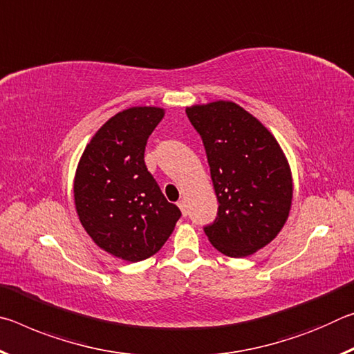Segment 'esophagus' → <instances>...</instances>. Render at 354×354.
<instances>
[{
    "label": "esophagus",
    "instance_id": "1",
    "mask_svg": "<svg viewBox=\"0 0 354 354\" xmlns=\"http://www.w3.org/2000/svg\"><path fill=\"white\" fill-rule=\"evenodd\" d=\"M178 207L181 209V212H183L184 217H187L189 211H187V205H185V201H184V200H179V201H178Z\"/></svg>",
    "mask_w": 354,
    "mask_h": 354
}]
</instances>
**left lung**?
Returning <instances> with one entry per match:
<instances>
[{
	"instance_id": "left-lung-1",
	"label": "left lung",
	"mask_w": 354,
	"mask_h": 354,
	"mask_svg": "<svg viewBox=\"0 0 354 354\" xmlns=\"http://www.w3.org/2000/svg\"><path fill=\"white\" fill-rule=\"evenodd\" d=\"M206 149L218 211L206 236L220 253L245 257L278 236L289 217L292 175L259 120L232 101L185 109Z\"/></svg>"
}]
</instances>
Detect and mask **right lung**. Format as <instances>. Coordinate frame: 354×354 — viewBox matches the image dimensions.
<instances>
[{
  "label": "right lung",
  "instance_id": "1",
  "mask_svg": "<svg viewBox=\"0 0 354 354\" xmlns=\"http://www.w3.org/2000/svg\"><path fill=\"white\" fill-rule=\"evenodd\" d=\"M162 117L160 107L118 112L93 136L76 170L75 205L84 230L100 248L128 262L158 253L181 217L143 159Z\"/></svg>",
  "mask_w": 354,
  "mask_h": 354
}]
</instances>
